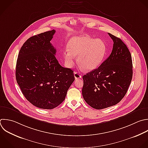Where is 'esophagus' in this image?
Instances as JSON below:
<instances>
[{"mask_svg":"<svg viewBox=\"0 0 148 148\" xmlns=\"http://www.w3.org/2000/svg\"><path fill=\"white\" fill-rule=\"evenodd\" d=\"M74 76H75V79H80V78H81V77H82V76L80 75V73H77V72H74Z\"/></svg>","mask_w":148,"mask_h":148,"instance_id":"esophagus-1","label":"esophagus"}]
</instances>
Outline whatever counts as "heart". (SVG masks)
Returning <instances> with one entry per match:
<instances>
[{
	"label": "heart",
	"instance_id": "obj_1",
	"mask_svg": "<svg viewBox=\"0 0 148 148\" xmlns=\"http://www.w3.org/2000/svg\"><path fill=\"white\" fill-rule=\"evenodd\" d=\"M65 54V62L68 66L74 64L75 56H77L78 65L85 71H91L102 63L106 54L105 43L101 39H95L88 36L72 38L68 44Z\"/></svg>",
	"mask_w": 148,
	"mask_h": 148
}]
</instances>
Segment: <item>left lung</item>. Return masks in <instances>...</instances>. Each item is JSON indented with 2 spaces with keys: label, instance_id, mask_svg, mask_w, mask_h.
Listing matches in <instances>:
<instances>
[{
  "label": "left lung",
  "instance_id": "obj_1",
  "mask_svg": "<svg viewBox=\"0 0 148 148\" xmlns=\"http://www.w3.org/2000/svg\"><path fill=\"white\" fill-rule=\"evenodd\" d=\"M108 35L113 41L111 54L98 68L83 76V98L96 109L119 103L125 96L132 77V62L128 49L120 38Z\"/></svg>",
  "mask_w": 148,
  "mask_h": 148
}]
</instances>
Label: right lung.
Here are the masks:
<instances>
[{
	"instance_id": "add662e5",
	"label": "right lung",
	"mask_w": 148,
	"mask_h": 148,
	"mask_svg": "<svg viewBox=\"0 0 148 148\" xmlns=\"http://www.w3.org/2000/svg\"><path fill=\"white\" fill-rule=\"evenodd\" d=\"M54 29L33 36L21 47L16 77L26 99L42 109H52L65 99L75 80L73 71L61 66L50 43Z\"/></svg>"
}]
</instances>
